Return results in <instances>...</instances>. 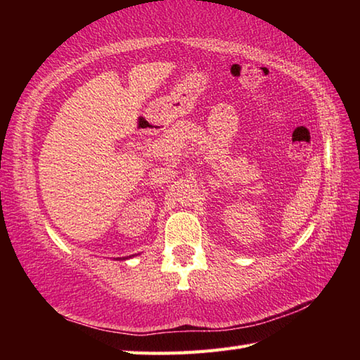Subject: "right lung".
Returning a JSON list of instances; mask_svg holds the SVG:
<instances>
[{"label":"right lung","mask_w":360,"mask_h":360,"mask_svg":"<svg viewBox=\"0 0 360 360\" xmlns=\"http://www.w3.org/2000/svg\"><path fill=\"white\" fill-rule=\"evenodd\" d=\"M122 259H125V258H122Z\"/></svg>","instance_id":"1"}]
</instances>
